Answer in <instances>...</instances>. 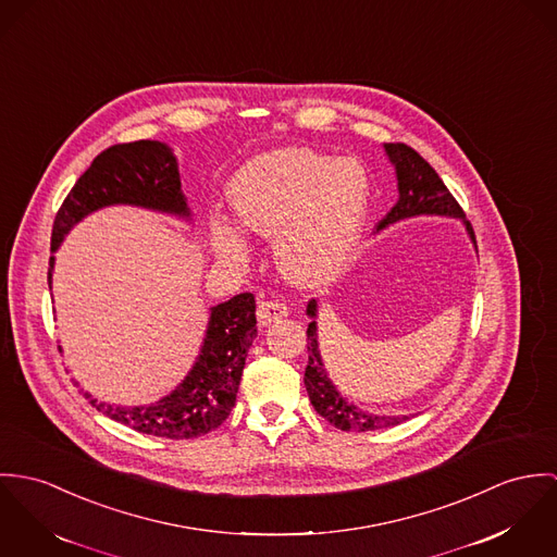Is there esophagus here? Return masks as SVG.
<instances>
[{"instance_id":"obj_1","label":"esophagus","mask_w":557,"mask_h":557,"mask_svg":"<svg viewBox=\"0 0 557 557\" xmlns=\"http://www.w3.org/2000/svg\"><path fill=\"white\" fill-rule=\"evenodd\" d=\"M256 315H258V322H260V324H271V322H275V320L288 315V306L282 304V301H275V299H271V301H260Z\"/></svg>"}]
</instances>
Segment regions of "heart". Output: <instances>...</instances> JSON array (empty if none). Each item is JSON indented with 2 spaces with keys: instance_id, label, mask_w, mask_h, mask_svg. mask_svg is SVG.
<instances>
[{
  "instance_id": "b5f03b06",
  "label": "heart",
  "mask_w": 557,
  "mask_h": 557,
  "mask_svg": "<svg viewBox=\"0 0 557 557\" xmlns=\"http://www.w3.org/2000/svg\"><path fill=\"white\" fill-rule=\"evenodd\" d=\"M231 200L242 226L273 237L280 273L297 286H322L350 260L370 205V177L355 158L309 149L262 153L233 177ZM213 242L231 260H246V233L213 222Z\"/></svg>"
}]
</instances>
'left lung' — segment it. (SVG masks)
I'll return each mask as SVG.
<instances>
[{"mask_svg":"<svg viewBox=\"0 0 557 557\" xmlns=\"http://www.w3.org/2000/svg\"><path fill=\"white\" fill-rule=\"evenodd\" d=\"M384 151L397 173L399 200L386 213V218L377 224V228H386L399 220H408V218H417V215L459 218L463 222L472 244H476L474 231H472L470 222L466 220L463 209L453 198L448 187L444 186V182L437 177V173L430 166V162H425L412 147H408L404 143H386ZM308 315L311 318V322L308 324L309 361L304 382H306L309 401H311L313 410L342 432H375V430L393 428V425L408 421L406 414L384 417V414H373L368 410H361L337 391V386L331 382L329 373L324 370V363L320 357L318 324H315L318 304L313 299L308 304Z\"/></svg>","mask_w":557,"mask_h":557,"instance_id":"obj_1","label":"left lung"}]
</instances>
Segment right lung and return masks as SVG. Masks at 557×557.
<instances>
[{
  "instance_id": "add662e5",
  "label": "right lung",
  "mask_w": 557,
  "mask_h": 557,
  "mask_svg": "<svg viewBox=\"0 0 557 557\" xmlns=\"http://www.w3.org/2000/svg\"><path fill=\"white\" fill-rule=\"evenodd\" d=\"M111 205H134L189 220L191 213L171 147L160 140H136L113 145L96 156L55 215L51 251H58L65 235L83 218ZM53 264L55 256L49 260V288ZM256 333L253 295H235L211 308L200 355L171 395L132 408L98 401L89 393H85V399L109 419L147 435L169 440L205 435L228 419Z\"/></svg>"
}]
</instances>
